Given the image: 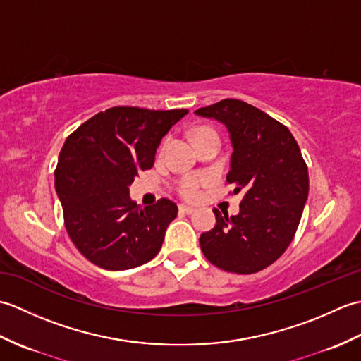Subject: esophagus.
<instances>
[{
    "label": "esophagus",
    "instance_id": "1",
    "mask_svg": "<svg viewBox=\"0 0 361 361\" xmlns=\"http://www.w3.org/2000/svg\"><path fill=\"white\" fill-rule=\"evenodd\" d=\"M178 209H180V212H183V214H192V212L195 211L194 208H190V206H186V204H180Z\"/></svg>",
    "mask_w": 361,
    "mask_h": 361
}]
</instances>
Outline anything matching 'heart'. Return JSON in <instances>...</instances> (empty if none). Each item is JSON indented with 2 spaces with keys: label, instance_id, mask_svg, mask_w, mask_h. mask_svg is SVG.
Segmentation results:
<instances>
[{
  "label": "heart",
  "instance_id": "1",
  "mask_svg": "<svg viewBox=\"0 0 361 361\" xmlns=\"http://www.w3.org/2000/svg\"><path fill=\"white\" fill-rule=\"evenodd\" d=\"M204 132H209V130L206 128H200L197 132L195 136H200ZM169 140H164L163 145H161V149L166 147ZM212 180V176L206 172H195V173H188V175H183L181 178L176 181V194H178L181 198H185L188 202H195L200 198L202 195V190L206 185H209Z\"/></svg>",
  "mask_w": 361,
  "mask_h": 361
}]
</instances>
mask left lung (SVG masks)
I'll return each mask as SVG.
<instances>
[{"label":"left lung","mask_w":361,"mask_h":361,"mask_svg":"<svg viewBox=\"0 0 361 361\" xmlns=\"http://www.w3.org/2000/svg\"><path fill=\"white\" fill-rule=\"evenodd\" d=\"M226 126L233 142L226 183L243 192L240 212L221 216L200 235L204 257L221 270L252 274L278 260L302 216L309 195L307 164L290 130L239 99H224L195 111Z\"/></svg>","instance_id":"8db88e82"}]
</instances>
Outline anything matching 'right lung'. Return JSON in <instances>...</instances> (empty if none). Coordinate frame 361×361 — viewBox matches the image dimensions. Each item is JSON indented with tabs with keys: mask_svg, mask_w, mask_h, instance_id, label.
Listing matches in <instances>:
<instances>
[{
	"mask_svg": "<svg viewBox=\"0 0 361 361\" xmlns=\"http://www.w3.org/2000/svg\"><path fill=\"white\" fill-rule=\"evenodd\" d=\"M185 114L113 106L66 137L54 172L56 190L68 235L90 262L118 271L158 255L178 208L169 198L141 208L130 200L128 186L153 166L161 137Z\"/></svg>",
	"mask_w": 361,
	"mask_h": 361,
	"instance_id": "1",
	"label": "right lung"
}]
</instances>
